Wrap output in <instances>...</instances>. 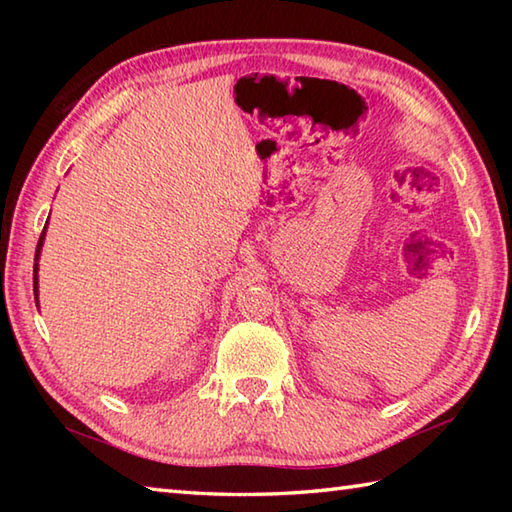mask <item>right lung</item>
<instances>
[{"mask_svg": "<svg viewBox=\"0 0 512 512\" xmlns=\"http://www.w3.org/2000/svg\"><path fill=\"white\" fill-rule=\"evenodd\" d=\"M46 228H48V222H46V226H43V231H41L39 244H37V250H35V266H32V288H35V301H37V306H39V257H41L43 239H46Z\"/></svg>", "mask_w": 512, "mask_h": 512, "instance_id": "1", "label": "right lung"}]
</instances>
